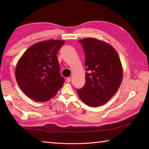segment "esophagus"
I'll list each match as a JSON object with an SVG mask.
<instances>
[{
  "label": "esophagus",
  "mask_w": 149,
  "mask_h": 149,
  "mask_svg": "<svg viewBox=\"0 0 149 149\" xmlns=\"http://www.w3.org/2000/svg\"><path fill=\"white\" fill-rule=\"evenodd\" d=\"M70 81H71L70 77H68L67 79H66V82H67V83H70Z\"/></svg>",
  "instance_id": "esophagus-1"
}]
</instances>
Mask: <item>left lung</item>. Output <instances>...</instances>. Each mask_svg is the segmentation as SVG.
<instances>
[{
  "label": "left lung",
  "mask_w": 149,
  "mask_h": 149,
  "mask_svg": "<svg viewBox=\"0 0 149 149\" xmlns=\"http://www.w3.org/2000/svg\"><path fill=\"white\" fill-rule=\"evenodd\" d=\"M85 53L86 83L77 90L81 100L90 107L102 106L119 88L123 78V68L118 54L104 41L86 38L79 41Z\"/></svg>",
  "instance_id": "obj_1"
}]
</instances>
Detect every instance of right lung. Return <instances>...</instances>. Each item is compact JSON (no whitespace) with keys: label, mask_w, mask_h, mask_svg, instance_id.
Listing matches in <instances>:
<instances>
[{"label":"right lung","mask_w":149,"mask_h":149,"mask_svg":"<svg viewBox=\"0 0 149 149\" xmlns=\"http://www.w3.org/2000/svg\"><path fill=\"white\" fill-rule=\"evenodd\" d=\"M64 40L42 41L29 47L18 59L15 78L22 91L38 102L51 99L65 79L59 72L57 52Z\"/></svg>","instance_id":"1"}]
</instances>
